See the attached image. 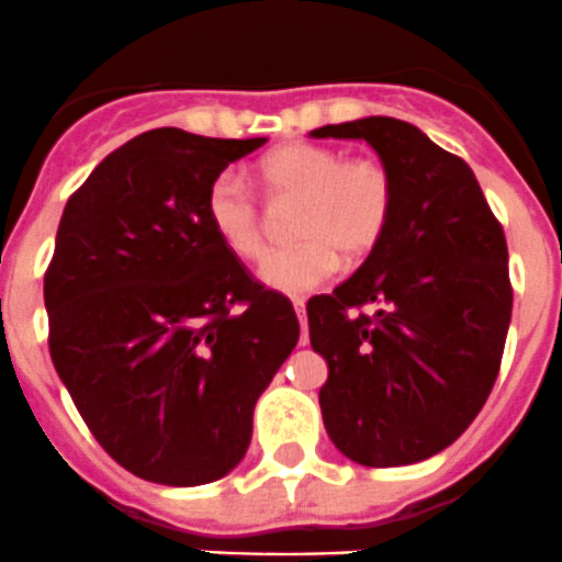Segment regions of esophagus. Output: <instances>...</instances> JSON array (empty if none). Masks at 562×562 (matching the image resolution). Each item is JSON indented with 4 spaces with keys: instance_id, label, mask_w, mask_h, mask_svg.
<instances>
[{
    "instance_id": "34e87169",
    "label": "esophagus",
    "mask_w": 562,
    "mask_h": 562,
    "mask_svg": "<svg viewBox=\"0 0 562 562\" xmlns=\"http://www.w3.org/2000/svg\"><path fill=\"white\" fill-rule=\"evenodd\" d=\"M293 311H296V316H300V322H302V338H300V344H302V347H305V344H307V322H305V300H293Z\"/></svg>"
}]
</instances>
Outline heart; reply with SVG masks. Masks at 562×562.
Listing matches in <instances>:
<instances>
[{
	"instance_id": "1",
	"label": "heart",
	"mask_w": 562,
	"mask_h": 562,
	"mask_svg": "<svg viewBox=\"0 0 562 562\" xmlns=\"http://www.w3.org/2000/svg\"><path fill=\"white\" fill-rule=\"evenodd\" d=\"M274 204H300L291 232L300 240L260 266L266 285L305 293L325 285L347 260H363L386 235L394 215L392 170L375 156H347L330 145L293 143L260 161ZM206 221L240 260H260L269 246L271 215L249 181L224 170L206 190Z\"/></svg>"
}]
</instances>
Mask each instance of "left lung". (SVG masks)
I'll list each match as a JSON object with an SVG mask.
<instances>
[{
    "label": "left lung",
    "mask_w": 562,
    "mask_h": 562,
    "mask_svg": "<svg viewBox=\"0 0 562 562\" xmlns=\"http://www.w3.org/2000/svg\"><path fill=\"white\" fill-rule=\"evenodd\" d=\"M311 134L363 139L394 179L381 244L307 302L327 361L325 428L367 468L423 462L476 419L498 378L513 316L507 237L468 161L412 123L367 117Z\"/></svg>",
    "instance_id": "obj_1"
}]
</instances>
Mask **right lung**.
Returning a JSON list of instances; mask_svg holds the SVG:
<instances>
[{
	"label": "right lung",
	"mask_w": 562,
	"mask_h": 562,
	"mask_svg": "<svg viewBox=\"0 0 562 562\" xmlns=\"http://www.w3.org/2000/svg\"><path fill=\"white\" fill-rule=\"evenodd\" d=\"M262 143L145 131L60 215L44 274L49 356L105 453L148 482L226 476L300 341L291 300L251 277L204 210L212 179Z\"/></svg>",
	"instance_id": "1"
}]
</instances>
